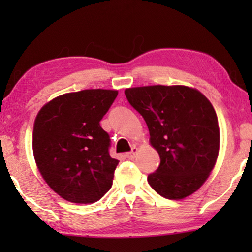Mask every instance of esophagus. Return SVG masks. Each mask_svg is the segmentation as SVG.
<instances>
[{
	"label": "esophagus",
	"mask_w": 252,
	"mask_h": 252,
	"mask_svg": "<svg viewBox=\"0 0 252 252\" xmlns=\"http://www.w3.org/2000/svg\"><path fill=\"white\" fill-rule=\"evenodd\" d=\"M136 153H137V148H136V147H133V148H132V150H130L129 153H127V154H126V157L128 158V159H133V158L135 157Z\"/></svg>",
	"instance_id": "esophagus-1"
}]
</instances>
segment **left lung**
<instances>
[{"label":"left lung","mask_w":252,"mask_h":252,"mask_svg":"<svg viewBox=\"0 0 252 252\" xmlns=\"http://www.w3.org/2000/svg\"><path fill=\"white\" fill-rule=\"evenodd\" d=\"M146 120L160 164L148 182L168 199L195 192L215 167L219 153L216 111L202 93L186 86H147L125 91Z\"/></svg>","instance_id":"obj_1"}]
</instances>
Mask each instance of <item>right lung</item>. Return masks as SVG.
Returning a JSON list of instances; mask_svg holds the SVG:
<instances>
[{"label":"right lung","instance_id":"add662e5","mask_svg":"<svg viewBox=\"0 0 252 252\" xmlns=\"http://www.w3.org/2000/svg\"><path fill=\"white\" fill-rule=\"evenodd\" d=\"M118 92L86 89L58 96L37 113L33 154L37 168L61 197L78 204L98 201L111 188L119 160L99 125Z\"/></svg>","mask_w":252,"mask_h":252}]
</instances>
